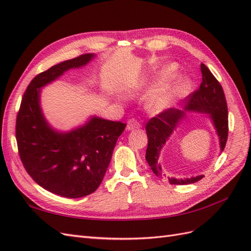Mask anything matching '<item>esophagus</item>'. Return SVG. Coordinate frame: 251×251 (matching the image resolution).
<instances>
[{
	"label": "esophagus",
	"instance_id": "1",
	"mask_svg": "<svg viewBox=\"0 0 251 251\" xmlns=\"http://www.w3.org/2000/svg\"><path fill=\"white\" fill-rule=\"evenodd\" d=\"M141 127V124L137 119L132 118L127 121V125H126V128L128 131H132V130H136V128H140Z\"/></svg>",
	"mask_w": 251,
	"mask_h": 251
}]
</instances>
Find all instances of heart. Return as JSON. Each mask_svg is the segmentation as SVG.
<instances>
[{"label": "heart", "instance_id": "heart-1", "mask_svg": "<svg viewBox=\"0 0 251 251\" xmlns=\"http://www.w3.org/2000/svg\"><path fill=\"white\" fill-rule=\"evenodd\" d=\"M176 69L177 66L175 64H171L164 67L163 70L159 74V79L165 80L172 77L175 72H176ZM188 89L189 82L187 79L182 77L175 79L173 82L169 83L168 86L164 87L156 95L151 97V100L149 102L150 110L153 112H160L170 108L177 98L181 97L187 92Z\"/></svg>", "mask_w": 251, "mask_h": 251}]
</instances>
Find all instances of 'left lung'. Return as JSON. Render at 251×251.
Returning <instances> with one entry per match:
<instances>
[{
	"label": "left lung",
	"mask_w": 251,
	"mask_h": 251,
	"mask_svg": "<svg viewBox=\"0 0 251 251\" xmlns=\"http://www.w3.org/2000/svg\"><path fill=\"white\" fill-rule=\"evenodd\" d=\"M201 85L186 97L187 104L184 110L209 114L219 136L220 148L223 151L228 137V111H227L224 91L214 74L204 64H201ZM184 115V111L169 108L159 113L157 116L151 118L147 124L146 131L149 142L146 159L151 171L161 179L165 177V175L162 174L160 163H158L160 151ZM203 177V175H201L186 179L169 178V182L173 185H185L200 181Z\"/></svg>",
	"instance_id": "1"
}]
</instances>
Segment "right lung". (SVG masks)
Instances as JSON below:
<instances>
[{
	"label": "right lung",
	"mask_w": 251,
	"mask_h": 251,
	"mask_svg": "<svg viewBox=\"0 0 251 251\" xmlns=\"http://www.w3.org/2000/svg\"><path fill=\"white\" fill-rule=\"evenodd\" d=\"M93 57L86 53L37 74L23 95L17 116L16 138L26 172L46 191L71 199L92 194L100 185L126 124L92 117L76 130L55 132L43 116L40 88Z\"/></svg>",
	"instance_id": "add662e5"
}]
</instances>
